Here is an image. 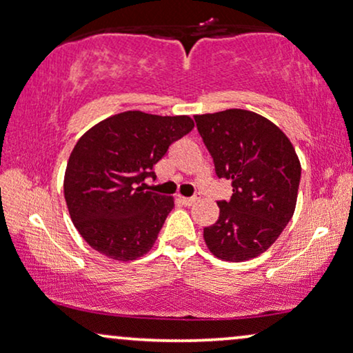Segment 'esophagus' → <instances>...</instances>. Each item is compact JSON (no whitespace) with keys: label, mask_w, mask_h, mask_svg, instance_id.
I'll use <instances>...</instances> for the list:
<instances>
[{"label":"esophagus","mask_w":353,"mask_h":353,"mask_svg":"<svg viewBox=\"0 0 353 353\" xmlns=\"http://www.w3.org/2000/svg\"><path fill=\"white\" fill-rule=\"evenodd\" d=\"M196 200H199V196H181V201H182V203H184L185 206L194 205Z\"/></svg>","instance_id":"esophagus-1"}]
</instances>
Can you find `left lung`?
Returning a JSON list of instances; mask_svg holds the SVG:
<instances>
[{
  "label": "left lung",
  "instance_id": "8db88e82",
  "mask_svg": "<svg viewBox=\"0 0 353 353\" xmlns=\"http://www.w3.org/2000/svg\"><path fill=\"white\" fill-rule=\"evenodd\" d=\"M216 176L232 182L219 218L203 229L206 247L224 261L266 252L292 219L300 184L297 153L278 125L247 110L195 116Z\"/></svg>",
  "mask_w": 353,
  "mask_h": 353
}]
</instances>
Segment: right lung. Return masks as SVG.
<instances>
[{"mask_svg": "<svg viewBox=\"0 0 353 353\" xmlns=\"http://www.w3.org/2000/svg\"><path fill=\"white\" fill-rule=\"evenodd\" d=\"M192 129L189 116L125 111L79 139L65 168L64 199L88 245L117 261L150 252L174 200L145 192L142 182L157 177L154 164Z\"/></svg>", "mask_w": 353, "mask_h": 353, "instance_id": "obj_1", "label": "right lung"}]
</instances>
